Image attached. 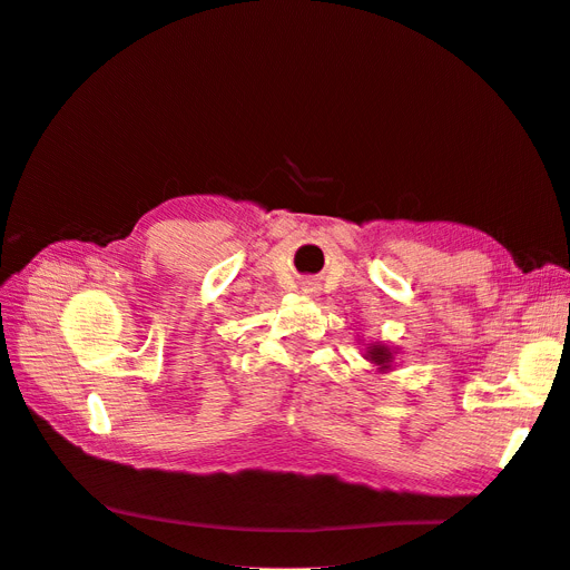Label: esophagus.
I'll return each mask as SVG.
<instances>
[{"instance_id":"esophagus-1","label":"esophagus","mask_w":570,"mask_h":570,"mask_svg":"<svg viewBox=\"0 0 570 570\" xmlns=\"http://www.w3.org/2000/svg\"><path fill=\"white\" fill-rule=\"evenodd\" d=\"M305 291H313V288H311V284H308V286H305Z\"/></svg>"}]
</instances>
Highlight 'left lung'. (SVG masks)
Segmentation results:
<instances>
[{
  "instance_id": "1",
  "label": "left lung",
  "mask_w": 570,
  "mask_h": 570,
  "mask_svg": "<svg viewBox=\"0 0 570 570\" xmlns=\"http://www.w3.org/2000/svg\"><path fill=\"white\" fill-rule=\"evenodd\" d=\"M371 352H368V356H371V361H375L377 366L381 368H390V358H392V354H390V348L387 346H383V344H373V346H368Z\"/></svg>"
}]
</instances>
